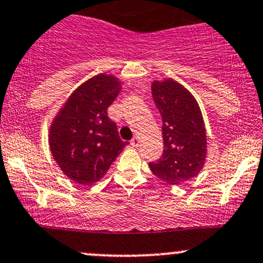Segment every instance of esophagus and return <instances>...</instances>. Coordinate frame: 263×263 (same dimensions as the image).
I'll use <instances>...</instances> for the list:
<instances>
[{
    "instance_id": "esophagus-1",
    "label": "esophagus",
    "mask_w": 263,
    "mask_h": 263,
    "mask_svg": "<svg viewBox=\"0 0 263 263\" xmlns=\"http://www.w3.org/2000/svg\"><path fill=\"white\" fill-rule=\"evenodd\" d=\"M131 145L134 146V147H139V145H140V140L137 139V137H134V139L131 140Z\"/></svg>"
}]
</instances>
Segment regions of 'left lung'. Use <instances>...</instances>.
I'll list each match as a JSON object with an SVG mask.
<instances>
[{"label": "left lung", "mask_w": 263, "mask_h": 263, "mask_svg": "<svg viewBox=\"0 0 263 263\" xmlns=\"http://www.w3.org/2000/svg\"><path fill=\"white\" fill-rule=\"evenodd\" d=\"M153 98L162 120L164 151L148 162L153 174L171 185L197 176L204 165L206 136L195 98L171 79L154 82Z\"/></svg>", "instance_id": "1"}]
</instances>
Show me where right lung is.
<instances>
[{
    "label": "right lung",
    "mask_w": 263,
    "mask_h": 263,
    "mask_svg": "<svg viewBox=\"0 0 263 263\" xmlns=\"http://www.w3.org/2000/svg\"><path fill=\"white\" fill-rule=\"evenodd\" d=\"M113 76L99 74L83 83L66 101L50 128V148L66 176L81 185L103 178L128 142L118 136L107 109L120 92Z\"/></svg>",
    "instance_id": "1"
}]
</instances>
